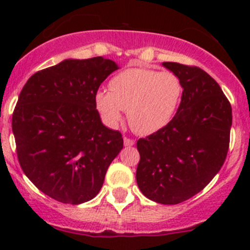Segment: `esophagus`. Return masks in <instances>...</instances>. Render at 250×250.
<instances>
[{
	"mask_svg": "<svg viewBox=\"0 0 250 250\" xmlns=\"http://www.w3.org/2000/svg\"><path fill=\"white\" fill-rule=\"evenodd\" d=\"M123 143H125V146H127V147H130V146L134 145L135 141L133 139H130V138L125 137V138H123Z\"/></svg>",
	"mask_w": 250,
	"mask_h": 250,
	"instance_id": "1",
	"label": "esophagus"
}]
</instances>
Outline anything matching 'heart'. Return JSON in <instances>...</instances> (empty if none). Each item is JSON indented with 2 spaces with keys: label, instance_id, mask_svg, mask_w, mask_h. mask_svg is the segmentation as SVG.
I'll list each match as a JSON object with an SVG mask.
<instances>
[{
  "label": "heart",
  "instance_id": "obj_1",
  "mask_svg": "<svg viewBox=\"0 0 250 250\" xmlns=\"http://www.w3.org/2000/svg\"><path fill=\"white\" fill-rule=\"evenodd\" d=\"M184 85L178 75L147 67H129L115 75L107 90H98L95 107L109 127L116 128L128 110V121L141 135L160 132L178 112Z\"/></svg>",
  "mask_w": 250,
  "mask_h": 250
}]
</instances>
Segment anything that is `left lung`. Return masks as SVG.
Wrapping results in <instances>:
<instances>
[{
  "label": "left lung",
  "mask_w": 250,
  "mask_h": 250,
  "mask_svg": "<svg viewBox=\"0 0 250 250\" xmlns=\"http://www.w3.org/2000/svg\"><path fill=\"white\" fill-rule=\"evenodd\" d=\"M184 94L172 122L138 140L137 184L153 202L178 204L202 191L225 162L232 109L220 85L196 66L166 62Z\"/></svg>",
  "instance_id": "1"
}]
</instances>
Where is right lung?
Returning a JSON list of instances; mask_svg holds the SVG:
<instances>
[{"label": "right lung", "instance_id": "add662e5", "mask_svg": "<svg viewBox=\"0 0 250 250\" xmlns=\"http://www.w3.org/2000/svg\"><path fill=\"white\" fill-rule=\"evenodd\" d=\"M118 65L103 57L65 59L32 75L12 118L20 167L39 190L62 203L81 204L99 193L123 148L105 127L95 94Z\"/></svg>", "mask_w": 250, "mask_h": 250}]
</instances>
